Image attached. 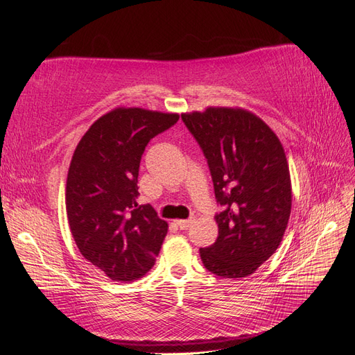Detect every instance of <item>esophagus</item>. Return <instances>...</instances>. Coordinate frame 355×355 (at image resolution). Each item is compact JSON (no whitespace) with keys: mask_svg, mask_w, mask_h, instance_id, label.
Masks as SVG:
<instances>
[{"mask_svg":"<svg viewBox=\"0 0 355 355\" xmlns=\"http://www.w3.org/2000/svg\"><path fill=\"white\" fill-rule=\"evenodd\" d=\"M175 222L180 230H188L189 225H191V220H184V219H179V220H175Z\"/></svg>","mask_w":355,"mask_h":355,"instance_id":"1","label":"esophagus"}]
</instances>
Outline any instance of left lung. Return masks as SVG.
<instances>
[{"label": "left lung", "instance_id": "1", "mask_svg": "<svg viewBox=\"0 0 355 355\" xmlns=\"http://www.w3.org/2000/svg\"><path fill=\"white\" fill-rule=\"evenodd\" d=\"M207 158L219 235L200 249L204 266L223 278L253 274L280 245L292 211V180L280 139L240 106L182 114Z\"/></svg>", "mask_w": 355, "mask_h": 355}]
</instances>
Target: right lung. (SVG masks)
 I'll use <instances>...</instances> for the list:
<instances>
[{"label": "right lung", "instance_id": "add662e5", "mask_svg": "<svg viewBox=\"0 0 355 355\" xmlns=\"http://www.w3.org/2000/svg\"><path fill=\"white\" fill-rule=\"evenodd\" d=\"M179 120L176 112L118 106L75 148L67 179L69 230L80 253L114 282H133L155 263L168 225L136 198L145 146Z\"/></svg>", "mask_w": 355, "mask_h": 355}]
</instances>
